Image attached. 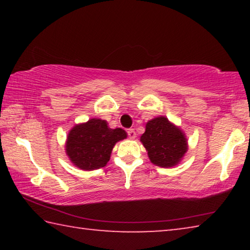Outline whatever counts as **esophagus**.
Instances as JSON below:
<instances>
[{"mask_svg": "<svg viewBox=\"0 0 250 250\" xmlns=\"http://www.w3.org/2000/svg\"><path fill=\"white\" fill-rule=\"evenodd\" d=\"M126 132H128V135H129V138L130 139H134L135 138V131H134V129H129L128 131H126Z\"/></svg>", "mask_w": 250, "mask_h": 250, "instance_id": "obj_1", "label": "esophagus"}]
</instances>
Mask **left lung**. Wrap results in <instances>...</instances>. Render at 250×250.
I'll use <instances>...</instances> for the list:
<instances>
[{
	"label": "left lung",
	"instance_id": "left-lung-1",
	"mask_svg": "<svg viewBox=\"0 0 250 250\" xmlns=\"http://www.w3.org/2000/svg\"><path fill=\"white\" fill-rule=\"evenodd\" d=\"M140 141L151 162L161 167L177 166L188 149L183 131L162 116L147 121Z\"/></svg>",
	"mask_w": 250,
	"mask_h": 250
}]
</instances>
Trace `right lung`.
<instances>
[{
  "instance_id": "obj_1",
  "label": "right lung",
  "mask_w": 250,
  "mask_h": 250,
  "mask_svg": "<svg viewBox=\"0 0 250 250\" xmlns=\"http://www.w3.org/2000/svg\"><path fill=\"white\" fill-rule=\"evenodd\" d=\"M126 138L121 128L110 129L107 121L90 119L76 125L69 131L66 141V154L71 163L83 171L105 167L113 146Z\"/></svg>"
}]
</instances>
